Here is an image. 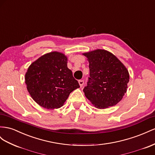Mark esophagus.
I'll return each instance as SVG.
<instances>
[{
    "label": "esophagus",
    "instance_id": "esophagus-1",
    "mask_svg": "<svg viewBox=\"0 0 155 155\" xmlns=\"http://www.w3.org/2000/svg\"><path fill=\"white\" fill-rule=\"evenodd\" d=\"M78 82H79V86H80L81 87H83V84H84V81H83V80H79Z\"/></svg>",
    "mask_w": 155,
    "mask_h": 155
}]
</instances>
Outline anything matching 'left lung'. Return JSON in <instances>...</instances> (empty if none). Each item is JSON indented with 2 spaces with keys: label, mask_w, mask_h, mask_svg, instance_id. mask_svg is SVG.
Listing matches in <instances>:
<instances>
[{
  "label": "left lung",
  "mask_w": 155,
  "mask_h": 155,
  "mask_svg": "<svg viewBox=\"0 0 155 155\" xmlns=\"http://www.w3.org/2000/svg\"><path fill=\"white\" fill-rule=\"evenodd\" d=\"M83 55L87 58L90 70V78L83 89L85 97L98 109L115 106L127 91V68L106 50L98 49Z\"/></svg>",
  "instance_id": "8db88e82"
}]
</instances>
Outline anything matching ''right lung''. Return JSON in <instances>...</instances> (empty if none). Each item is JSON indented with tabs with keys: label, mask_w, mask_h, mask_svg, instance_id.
<instances>
[{
	"label": "right lung",
	"mask_w": 155,
	"mask_h": 155,
	"mask_svg": "<svg viewBox=\"0 0 155 155\" xmlns=\"http://www.w3.org/2000/svg\"><path fill=\"white\" fill-rule=\"evenodd\" d=\"M67 61L64 54L53 51L29 66L25 77L27 89L39 106L50 110L59 108L71 92L79 87L68 68Z\"/></svg>",
	"instance_id": "right-lung-1"
}]
</instances>
